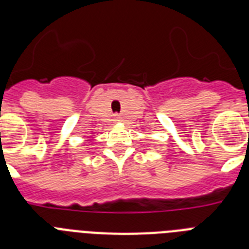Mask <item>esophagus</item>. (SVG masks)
Instances as JSON below:
<instances>
[{
  "label": "esophagus",
  "mask_w": 249,
  "mask_h": 249,
  "mask_svg": "<svg viewBox=\"0 0 249 249\" xmlns=\"http://www.w3.org/2000/svg\"><path fill=\"white\" fill-rule=\"evenodd\" d=\"M114 121H116V122H117V121H120V117H118V116H116V117H114Z\"/></svg>",
  "instance_id": "1"
}]
</instances>
